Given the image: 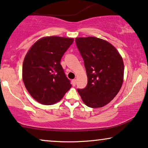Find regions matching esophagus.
<instances>
[{
    "label": "esophagus",
    "mask_w": 148,
    "mask_h": 148,
    "mask_svg": "<svg viewBox=\"0 0 148 148\" xmlns=\"http://www.w3.org/2000/svg\"><path fill=\"white\" fill-rule=\"evenodd\" d=\"M76 82H77V80L76 79H73L72 80V84L73 86H75L76 85Z\"/></svg>",
    "instance_id": "34e87169"
}]
</instances>
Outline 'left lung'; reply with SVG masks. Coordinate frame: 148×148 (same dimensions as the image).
<instances>
[{
    "label": "left lung",
    "mask_w": 148,
    "mask_h": 148,
    "mask_svg": "<svg viewBox=\"0 0 148 148\" xmlns=\"http://www.w3.org/2000/svg\"><path fill=\"white\" fill-rule=\"evenodd\" d=\"M75 43L84 62L88 84L77 89L88 107L99 108L106 105L122 87L124 63L117 49L105 40L97 37H79Z\"/></svg>",
    "instance_id": "obj_1"
}]
</instances>
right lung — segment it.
Masks as SVG:
<instances>
[{"label": "right lung", "instance_id": "right-lung-1", "mask_svg": "<svg viewBox=\"0 0 148 148\" xmlns=\"http://www.w3.org/2000/svg\"><path fill=\"white\" fill-rule=\"evenodd\" d=\"M73 39L47 36L38 40L23 62L22 78L32 97L43 105L58 102L71 88L60 60Z\"/></svg>", "mask_w": 148, "mask_h": 148}]
</instances>
